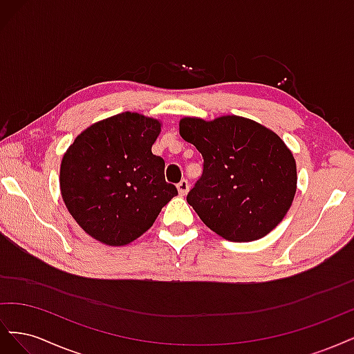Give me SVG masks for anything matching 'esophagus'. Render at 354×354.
I'll list each match as a JSON object with an SVG mask.
<instances>
[{"label":"esophagus","instance_id":"esophagus-1","mask_svg":"<svg viewBox=\"0 0 354 354\" xmlns=\"http://www.w3.org/2000/svg\"><path fill=\"white\" fill-rule=\"evenodd\" d=\"M177 190H178V195H180V196L187 195V192H189V181H187V180H181L180 183L177 185Z\"/></svg>","mask_w":354,"mask_h":354}]
</instances>
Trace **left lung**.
I'll list each match as a JSON object with an SVG mask.
<instances>
[{
  "label": "left lung",
  "instance_id": "1",
  "mask_svg": "<svg viewBox=\"0 0 354 354\" xmlns=\"http://www.w3.org/2000/svg\"><path fill=\"white\" fill-rule=\"evenodd\" d=\"M180 136L203 158L187 202L212 232L251 242L283 220L295 196L297 165L279 136L236 115L214 121L183 118Z\"/></svg>",
  "mask_w": 354,
  "mask_h": 354
}]
</instances>
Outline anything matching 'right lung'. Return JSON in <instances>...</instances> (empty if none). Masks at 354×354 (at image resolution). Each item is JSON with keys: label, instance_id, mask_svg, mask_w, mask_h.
Wrapping results in <instances>:
<instances>
[{"label": "right lung", "instance_id": "1", "mask_svg": "<svg viewBox=\"0 0 354 354\" xmlns=\"http://www.w3.org/2000/svg\"><path fill=\"white\" fill-rule=\"evenodd\" d=\"M160 122L124 112L84 130L63 155L62 198L91 238L121 246L152 227L177 187L165 181V162L152 153Z\"/></svg>", "mask_w": 354, "mask_h": 354}]
</instances>
